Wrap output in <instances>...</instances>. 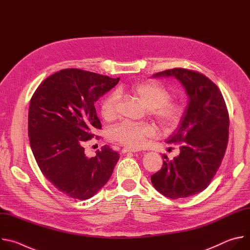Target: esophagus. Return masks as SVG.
<instances>
[{"instance_id": "esophagus-1", "label": "esophagus", "mask_w": 250, "mask_h": 250, "mask_svg": "<svg viewBox=\"0 0 250 250\" xmlns=\"http://www.w3.org/2000/svg\"><path fill=\"white\" fill-rule=\"evenodd\" d=\"M122 152H123V153H135V152H138V150H135V149H128V148H123Z\"/></svg>"}]
</instances>
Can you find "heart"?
Instances as JSON below:
<instances>
[{
	"mask_svg": "<svg viewBox=\"0 0 250 250\" xmlns=\"http://www.w3.org/2000/svg\"><path fill=\"white\" fill-rule=\"evenodd\" d=\"M131 92L139 103L144 104L148 114L153 118L163 130H171L180 124L183 115V105L170 101L171 90L162 83L154 80L137 84L131 88ZM119 97L117 93H111L104 98L100 104L102 118L111 122L118 115ZM154 127L147 124L130 125L121 123L109 129L108 135L112 141L127 148H139L144 146L148 137L154 134Z\"/></svg>",
	"mask_w": 250,
	"mask_h": 250,
	"instance_id": "obj_1",
	"label": "heart"
}]
</instances>
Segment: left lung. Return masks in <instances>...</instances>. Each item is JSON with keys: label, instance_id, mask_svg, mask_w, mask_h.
Listing matches in <instances>:
<instances>
[{"label": "left lung", "instance_id": "8db88e82", "mask_svg": "<svg viewBox=\"0 0 250 250\" xmlns=\"http://www.w3.org/2000/svg\"><path fill=\"white\" fill-rule=\"evenodd\" d=\"M153 77H175L185 87L189 103L181 124L167 139L180 145V154L151 176L154 188L176 200L204 191L212 180L225 156L229 117L219 87L207 76L185 68L161 71Z\"/></svg>", "mask_w": 250, "mask_h": 250}]
</instances>
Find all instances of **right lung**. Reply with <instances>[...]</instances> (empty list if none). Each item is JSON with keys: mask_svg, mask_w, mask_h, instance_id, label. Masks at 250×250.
<instances>
[{"mask_svg": "<svg viewBox=\"0 0 250 250\" xmlns=\"http://www.w3.org/2000/svg\"><path fill=\"white\" fill-rule=\"evenodd\" d=\"M119 81L67 68L43 80L30 99L28 137L33 156L46 179L69 198L93 197L109 181L120 158L108 146L91 158L83 147L102 127L95 102Z\"/></svg>", "mask_w": 250, "mask_h": 250, "instance_id": "add662e5", "label": "right lung"}]
</instances>
